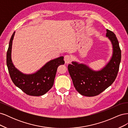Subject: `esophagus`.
<instances>
[{
  "label": "esophagus",
  "mask_w": 128,
  "mask_h": 128,
  "mask_svg": "<svg viewBox=\"0 0 128 128\" xmlns=\"http://www.w3.org/2000/svg\"><path fill=\"white\" fill-rule=\"evenodd\" d=\"M64 60L65 61L66 64H68L71 62L72 58L69 55H66L64 57Z\"/></svg>",
  "instance_id": "34e87169"
}]
</instances>
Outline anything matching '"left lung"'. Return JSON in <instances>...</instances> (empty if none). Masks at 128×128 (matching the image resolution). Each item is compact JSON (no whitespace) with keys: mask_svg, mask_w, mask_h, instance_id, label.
Masks as SVG:
<instances>
[{"mask_svg":"<svg viewBox=\"0 0 128 128\" xmlns=\"http://www.w3.org/2000/svg\"><path fill=\"white\" fill-rule=\"evenodd\" d=\"M106 37L113 46V54L110 61L101 70L95 71L87 65L72 61L68 69L74 86L84 96H94L101 94L110 86L116 78L121 59V51L115 34L106 30Z\"/></svg>","mask_w":128,"mask_h":128,"instance_id":"8db88e82","label":"left lung"}]
</instances>
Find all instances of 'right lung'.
Segmentation results:
<instances>
[{"label": "right lung", "instance_id": "obj_1", "mask_svg": "<svg viewBox=\"0 0 128 128\" xmlns=\"http://www.w3.org/2000/svg\"><path fill=\"white\" fill-rule=\"evenodd\" d=\"M14 34L15 32L10 38L6 56L7 66L12 80L26 94L32 96L44 95L53 86L58 67L64 64V56L50 60L35 73H22L15 67L12 61V46Z\"/></svg>", "mask_w": 128, "mask_h": 128}]
</instances>
